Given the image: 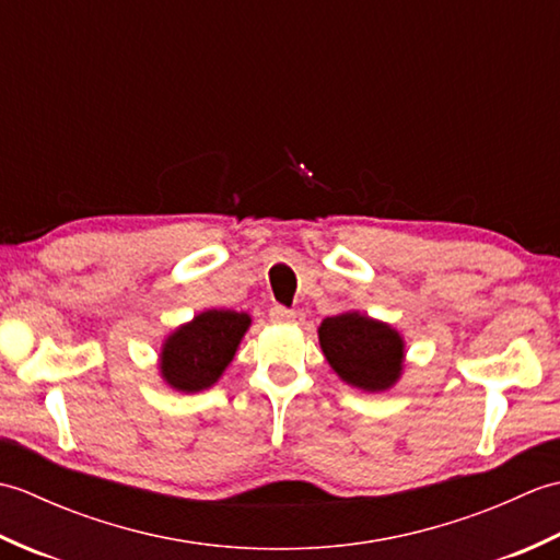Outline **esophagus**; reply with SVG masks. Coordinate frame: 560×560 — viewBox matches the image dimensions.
<instances>
[{
    "label": "esophagus",
    "instance_id": "obj_1",
    "mask_svg": "<svg viewBox=\"0 0 560 560\" xmlns=\"http://www.w3.org/2000/svg\"><path fill=\"white\" fill-rule=\"evenodd\" d=\"M269 317H271V323L289 325V323H293V319H295V313L289 311V307H283V305H273L271 311H269Z\"/></svg>",
    "mask_w": 560,
    "mask_h": 560
}]
</instances>
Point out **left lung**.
<instances>
[{"label": "left lung", "instance_id": "1", "mask_svg": "<svg viewBox=\"0 0 560 560\" xmlns=\"http://www.w3.org/2000/svg\"><path fill=\"white\" fill-rule=\"evenodd\" d=\"M317 335L329 365L343 383L383 392L399 380L404 341L389 325L359 313H343L327 317Z\"/></svg>", "mask_w": 560, "mask_h": 560}]
</instances>
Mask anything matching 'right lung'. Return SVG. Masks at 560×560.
Listing matches in <instances>:
<instances>
[{"label": "right lung", "mask_w": 560, "mask_h": 560, "mask_svg": "<svg viewBox=\"0 0 560 560\" xmlns=\"http://www.w3.org/2000/svg\"><path fill=\"white\" fill-rule=\"evenodd\" d=\"M249 327V315L207 311L175 329L161 351V375L180 392L211 387L233 361L237 343Z\"/></svg>", "instance_id": "add662e5"}]
</instances>
